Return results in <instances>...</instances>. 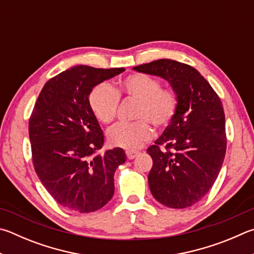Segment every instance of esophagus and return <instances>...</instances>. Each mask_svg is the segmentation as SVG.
I'll return each instance as SVG.
<instances>
[{
	"label": "esophagus",
	"mask_w": 254,
	"mask_h": 254,
	"mask_svg": "<svg viewBox=\"0 0 254 254\" xmlns=\"http://www.w3.org/2000/svg\"><path fill=\"white\" fill-rule=\"evenodd\" d=\"M137 154H139V152L136 151H127V158L128 160H133Z\"/></svg>",
	"instance_id": "obj_1"
}]
</instances>
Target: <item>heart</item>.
I'll return each mask as SVG.
<instances>
[{
	"label": "heart",
	"instance_id": "1",
	"mask_svg": "<svg viewBox=\"0 0 254 254\" xmlns=\"http://www.w3.org/2000/svg\"><path fill=\"white\" fill-rule=\"evenodd\" d=\"M119 96L136 101L133 123H118L108 131L113 146L127 150L139 149L151 139L152 128H162L172 121L178 111V95L171 89H162L161 82L144 73H134L113 89L109 84L96 85L90 92L89 107L94 117L104 124L111 123L117 114Z\"/></svg>",
	"mask_w": 254,
	"mask_h": 254
}]
</instances>
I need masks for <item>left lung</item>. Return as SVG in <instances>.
<instances>
[{"mask_svg":"<svg viewBox=\"0 0 254 254\" xmlns=\"http://www.w3.org/2000/svg\"><path fill=\"white\" fill-rule=\"evenodd\" d=\"M133 70L168 81L179 100L173 120L146 150L153 160L147 178L152 195L172 209L195 204L213 186L224 161L222 102L209 82L188 64L161 59Z\"/></svg>","mask_w":254,"mask_h":254,"instance_id":"left-lung-1","label":"left lung"}]
</instances>
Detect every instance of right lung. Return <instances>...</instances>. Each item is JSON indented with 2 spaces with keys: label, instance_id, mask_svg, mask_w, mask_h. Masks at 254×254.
I'll use <instances>...</instances> for the list:
<instances>
[{
  "label": "right lung",
  "instance_id": "add662e5",
  "mask_svg": "<svg viewBox=\"0 0 254 254\" xmlns=\"http://www.w3.org/2000/svg\"><path fill=\"white\" fill-rule=\"evenodd\" d=\"M124 71L73 66L45 83L36 100L29 122L33 165L44 188L66 209L94 212L114 194V173L127 156L121 147L96 153L104 135L89 95Z\"/></svg>",
  "mask_w": 254,
  "mask_h": 254
}]
</instances>
